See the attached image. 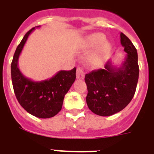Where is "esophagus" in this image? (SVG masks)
<instances>
[{
	"label": "esophagus",
	"mask_w": 154,
	"mask_h": 154,
	"mask_svg": "<svg viewBox=\"0 0 154 154\" xmlns=\"http://www.w3.org/2000/svg\"><path fill=\"white\" fill-rule=\"evenodd\" d=\"M76 76H77V79H83L84 76H85V72H84L82 68L79 66L77 68V71H76Z\"/></svg>",
	"instance_id": "esophagus-1"
}]
</instances>
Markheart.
<instances>
[{"label": "heart", "mask_w": 154, "mask_h": 154, "mask_svg": "<svg viewBox=\"0 0 154 154\" xmlns=\"http://www.w3.org/2000/svg\"><path fill=\"white\" fill-rule=\"evenodd\" d=\"M105 40H106V38H105L104 35H101V34H94V35L89 37V38L87 40V45L90 48L96 47L99 45L103 44ZM109 48V46L108 44H106V43L103 44L99 48V53L101 55H104L105 53L107 52Z\"/></svg>", "instance_id": "heart-1"}]
</instances>
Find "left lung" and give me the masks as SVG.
<instances>
[{
	"label": "left lung",
	"instance_id": "left-lung-1",
	"mask_svg": "<svg viewBox=\"0 0 154 154\" xmlns=\"http://www.w3.org/2000/svg\"><path fill=\"white\" fill-rule=\"evenodd\" d=\"M120 42L126 52L121 66L117 68L108 61L104 69L85 75L86 103L92 112L101 116H112L123 110L130 103L137 89L139 79L137 49L122 32Z\"/></svg>",
	"mask_w": 154,
	"mask_h": 154
}]
</instances>
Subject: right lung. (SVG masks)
Returning a JSON list of instances; mask_svg holds the SVG:
<instances>
[{"mask_svg":"<svg viewBox=\"0 0 154 154\" xmlns=\"http://www.w3.org/2000/svg\"><path fill=\"white\" fill-rule=\"evenodd\" d=\"M35 29L31 28L25 34L16 48L11 67L12 84L21 106L36 117L47 119L55 116L62 109L65 94L75 80L76 69L59 71L53 77L43 81H32L25 77L18 68V58L28 36Z\"/></svg>","mask_w":154,"mask_h":154,"instance_id":"right-lung-1","label":"right lung"}]
</instances>
